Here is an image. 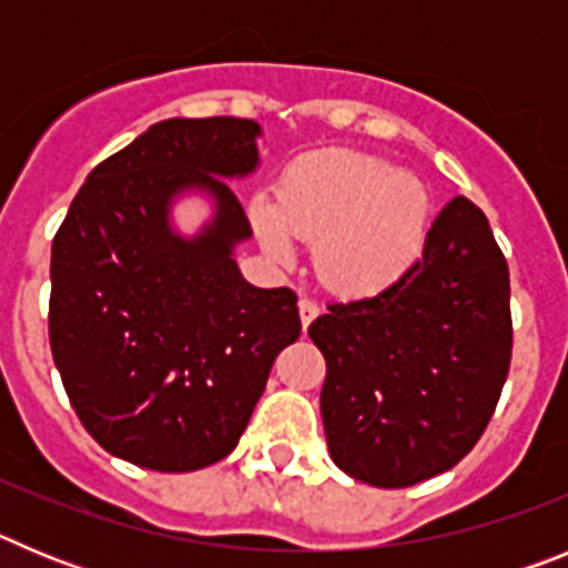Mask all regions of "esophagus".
I'll use <instances>...</instances> for the list:
<instances>
[{
  "label": "esophagus",
  "instance_id": "34e87169",
  "mask_svg": "<svg viewBox=\"0 0 568 568\" xmlns=\"http://www.w3.org/2000/svg\"><path fill=\"white\" fill-rule=\"evenodd\" d=\"M318 313H321V307L315 304L313 298H307V295H304V298L298 301V315H301V324H304V327H310Z\"/></svg>",
  "mask_w": 568,
  "mask_h": 568
}]
</instances>
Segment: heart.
<instances>
[{"label":"heart","mask_w":568,"mask_h":568,"mask_svg":"<svg viewBox=\"0 0 568 568\" xmlns=\"http://www.w3.org/2000/svg\"><path fill=\"white\" fill-rule=\"evenodd\" d=\"M429 193L415 175L358 150L301 155L281 175L275 210L258 204L255 230L273 258L293 255L290 236L315 244V273L344 295L393 287L424 247Z\"/></svg>","instance_id":"1"}]
</instances>
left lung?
I'll return each mask as SVG.
<instances>
[{
  "label": "left lung",
  "instance_id": "8db88e82",
  "mask_svg": "<svg viewBox=\"0 0 568 568\" xmlns=\"http://www.w3.org/2000/svg\"><path fill=\"white\" fill-rule=\"evenodd\" d=\"M307 333L327 361L321 418L338 469L381 489L453 469L511 361L509 267L484 210L455 195L393 287L327 304Z\"/></svg>",
  "mask_w": 568,
  "mask_h": 568
}]
</instances>
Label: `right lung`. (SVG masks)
<instances>
[{"label":"right lung","instance_id":"add662e5","mask_svg":"<svg viewBox=\"0 0 568 568\" xmlns=\"http://www.w3.org/2000/svg\"><path fill=\"white\" fill-rule=\"evenodd\" d=\"M258 124L168 119L93 168L53 239L50 353L70 406L102 449L155 471L227 458L275 355L301 335L298 295L241 278L250 219L224 179L258 164ZM207 186L216 222L193 242L166 204Z\"/></svg>","mask_w":568,"mask_h":568}]
</instances>
